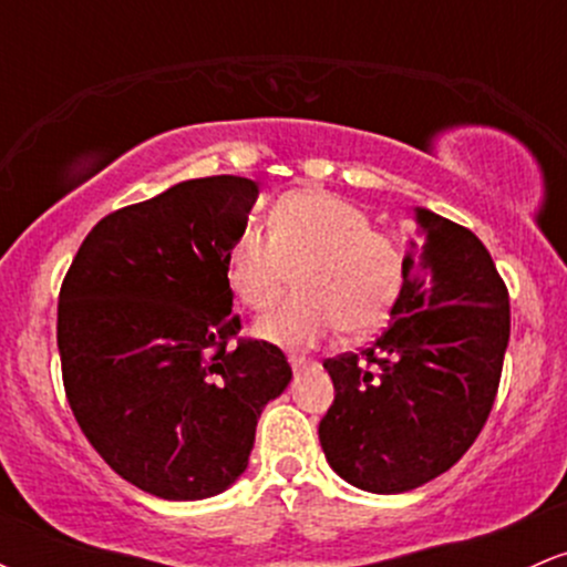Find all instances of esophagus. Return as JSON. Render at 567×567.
<instances>
[{
  "label": "esophagus",
  "instance_id": "esophagus-1",
  "mask_svg": "<svg viewBox=\"0 0 567 567\" xmlns=\"http://www.w3.org/2000/svg\"><path fill=\"white\" fill-rule=\"evenodd\" d=\"M309 365H315V362L306 360V357H290V368H292V373H301V370H306Z\"/></svg>",
  "mask_w": 567,
  "mask_h": 567
}]
</instances>
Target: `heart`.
I'll list each match as a JSON object with an SVG mask.
<instances>
[{"mask_svg": "<svg viewBox=\"0 0 567 567\" xmlns=\"http://www.w3.org/2000/svg\"><path fill=\"white\" fill-rule=\"evenodd\" d=\"M292 275L298 292L256 330L277 347L309 349L338 328L347 336L381 328L405 288V252L360 205L306 188L277 199L269 231L245 226L226 261L229 288L252 311L271 309Z\"/></svg>", "mask_w": 567, "mask_h": 567, "instance_id": "obj_1", "label": "heart"}]
</instances>
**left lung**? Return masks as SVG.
<instances>
[{
    "label": "left lung",
    "instance_id": "8db88e82",
    "mask_svg": "<svg viewBox=\"0 0 567 567\" xmlns=\"http://www.w3.org/2000/svg\"><path fill=\"white\" fill-rule=\"evenodd\" d=\"M509 343V292L485 245L415 207L405 288L360 354L324 360L336 400L320 421L328 464L368 493L447 472L483 432Z\"/></svg>",
    "mask_w": 567,
    "mask_h": 567
}]
</instances>
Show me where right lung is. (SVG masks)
<instances>
[{"instance_id":"right-lung-1","label":"right lung","mask_w":567,"mask_h":567,"mask_svg":"<svg viewBox=\"0 0 567 567\" xmlns=\"http://www.w3.org/2000/svg\"><path fill=\"white\" fill-rule=\"evenodd\" d=\"M258 184L213 175L109 213L58 296L69 405L122 480L167 501L224 493L247 470L266 402L292 370L238 338L226 261Z\"/></svg>"}]
</instances>
